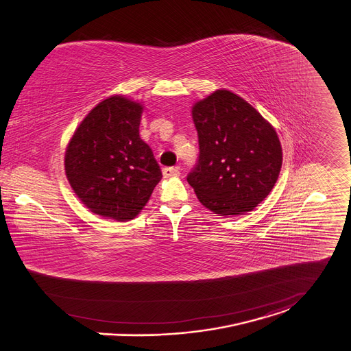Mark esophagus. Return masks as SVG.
<instances>
[{"instance_id": "1", "label": "esophagus", "mask_w": 351, "mask_h": 351, "mask_svg": "<svg viewBox=\"0 0 351 351\" xmlns=\"http://www.w3.org/2000/svg\"><path fill=\"white\" fill-rule=\"evenodd\" d=\"M162 174L165 178H170V177H178L181 174V169L178 166L176 167H163Z\"/></svg>"}]
</instances>
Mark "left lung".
Masks as SVG:
<instances>
[{"mask_svg":"<svg viewBox=\"0 0 351 351\" xmlns=\"http://www.w3.org/2000/svg\"><path fill=\"white\" fill-rule=\"evenodd\" d=\"M191 117L199 157L186 180L198 201L223 217L254 210L274 189L282 169L275 128L228 90L194 103Z\"/></svg>","mask_w":351,"mask_h":351,"instance_id":"1","label":"left lung"}]
</instances>
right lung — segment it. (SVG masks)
<instances>
[{
  "instance_id": "add662e5",
  "label": "right lung",
  "mask_w": 351,
  "mask_h": 351,
  "mask_svg": "<svg viewBox=\"0 0 351 351\" xmlns=\"http://www.w3.org/2000/svg\"><path fill=\"white\" fill-rule=\"evenodd\" d=\"M142 111L135 100L110 96L87 114L66 146L68 182L101 217L132 220L162 178L150 146L139 136Z\"/></svg>"
}]
</instances>
